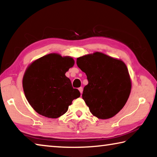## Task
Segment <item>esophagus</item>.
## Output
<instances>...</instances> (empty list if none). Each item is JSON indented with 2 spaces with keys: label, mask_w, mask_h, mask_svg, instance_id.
Here are the masks:
<instances>
[{
  "label": "esophagus",
  "mask_w": 157,
  "mask_h": 157,
  "mask_svg": "<svg viewBox=\"0 0 157 157\" xmlns=\"http://www.w3.org/2000/svg\"><path fill=\"white\" fill-rule=\"evenodd\" d=\"M79 92H80V94H82V92H83V88H82V87H79Z\"/></svg>",
  "instance_id": "34e87169"
}]
</instances>
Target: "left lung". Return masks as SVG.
<instances>
[{
    "label": "left lung",
    "mask_w": 157,
    "mask_h": 157,
    "mask_svg": "<svg viewBox=\"0 0 157 157\" xmlns=\"http://www.w3.org/2000/svg\"><path fill=\"white\" fill-rule=\"evenodd\" d=\"M77 65L88 79L82 98L91 113L100 119L118 113L126 104L132 88L125 63L96 52L78 57Z\"/></svg>",
    "instance_id": "obj_1"
}]
</instances>
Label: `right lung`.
Masks as SVG:
<instances>
[{"label": "right lung", "instance_id": "right-lung-1", "mask_svg": "<svg viewBox=\"0 0 157 157\" xmlns=\"http://www.w3.org/2000/svg\"><path fill=\"white\" fill-rule=\"evenodd\" d=\"M74 60L51 53L34 61L23 78V88L31 107L47 118H59L68 111L74 99L80 96L65 73Z\"/></svg>", "mask_w": 157, "mask_h": 157}]
</instances>
